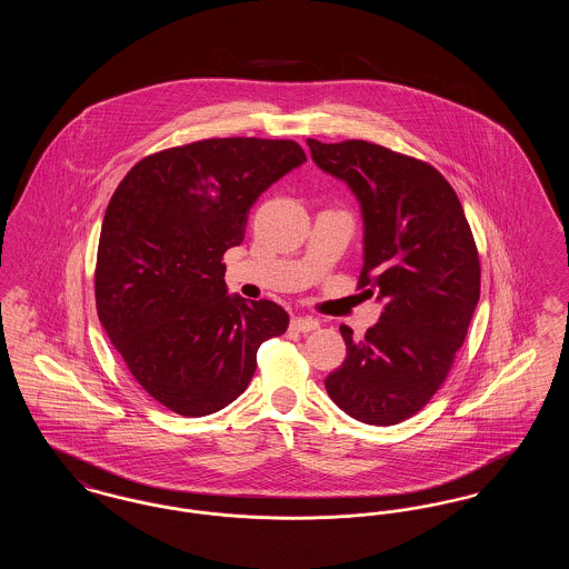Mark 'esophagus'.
<instances>
[{
  "mask_svg": "<svg viewBox=\"0 0 569 569\" xmlns=\"http://www.w3.org/2000/svg\"><path fill=\"white\" fill-rule=\"evenodd\" d=\"M292 328L298 332H311V330L320 328V320H316V318H295Z\"/></svg>",
  "mask_w": 569,
  "mask_h": 569,
  "instance_id": "esophagus-1",
  "label": "esophagus"
}]
</instances>
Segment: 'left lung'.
<instances>
[{"label":"left lung","mask_w":569,"mask_h":569,"mask_svg":"<svg viewBox=\"0 0 569 569\" xmlns=\"http://www.w3.org/2000/svg\"><path fill=\"white\" fill-rule=\"evenodd\" d=\"M307 144L360 204V288L383 302L365 339L341 326L348 356L326 392L356 420L390 427L429 403L465 341L480 298L476 243L433 166L365 140Z\"/></svg>","instance_id":"1"}]
</instances>
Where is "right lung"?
<instances>
[{"label":"right lung","instance_id":"right-lung-1","mask_svg":"<svg viewBox=\"0 0 569 569\" xmlns=\"http://www.w3.org/2000/svg\"><path fill=\"white\" fill-rule=\"evenodd\" d=\"M307 162L295 140L209 138L136 163L102 221L96 305L110 343L163 407L198 418L230 406L258 348L286 332L272 300L228 295L223 253L253 202Z\"/></svg>","mask_w":569,"mask_h":569}]
</instances>
